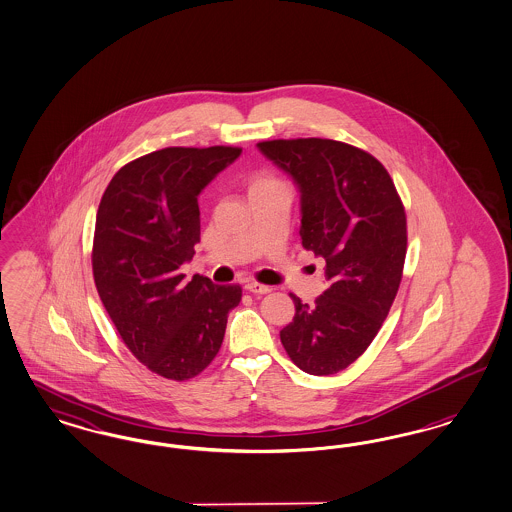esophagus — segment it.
I'll return each mask as SVG.
<instances>
[{
  "label": "esophagus",
  "mask_w": 512,
  "mask_h": 512,
  "mask_svg": "<svg viewBox=\"0 0 512 512\" xmlns=\"http://www.w3.org/2000/svg\"><path fill=\"white\" fill-rule=\"evenodd\" d=\"M245 288H247L248 292H252V294H269L271 292L269 286L260 283H248L245 284Z\"/></svg>",
  "instance_id": "obj_1"
}]
</instances>
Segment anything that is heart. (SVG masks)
I'll use <instances>...</instances> for the list:
<instances>
[{
    "instance_id": "b5f03b06",
    "label": "heart",
    "mask_w": 512,
    "mask_h": 512,
    "mask_svg": "<svg viewBox=\"0 0 512 512\" xmlns=\"http://www.w3.org/2000/svg\"><path fill=\"white\" fill-rule=\"evenodd\" d=\"M279 188H286L281 178H277L271 172L258 171L250 176L248 195H256V193H262V191L279 190Z\"/></svg>"
}]
</instances>
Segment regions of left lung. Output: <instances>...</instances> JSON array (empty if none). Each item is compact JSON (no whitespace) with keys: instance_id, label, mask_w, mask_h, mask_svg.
Returning <instances> with one entry per match:
<instances>
[{"instance_id":"obj_1","label":"left lung","mask_w":512,"mask_h":512,"mask_svg":"<svg viewBox=\"0 0 512 512\" xmlns=\"http://www.w3.org/2000/svg\"><path fill=\"white\" fill-rule=\"evenodd\" d=\"M302 191V245L326 260L328 288L281 330L290 360L330 376L359 359L395 302L408 245L406 212L393 178L370 155L328 138L258 142Z\"/></svg>"}]
</instances>
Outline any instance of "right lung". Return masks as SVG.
I'll use <instances>...</instances> for the list:
<instances>
[{
    "mask_svg": "<svg viewBox=\"0 0 512 512\" xmlns=\"http://www.w3.org/2000/svg\"><path fill=\"white\" fill-rule=\"evenodd\" d=\"M241 148L172 146L115 172L96 212L93 277L123 343L153 374L186 381L218 355L239 284L184 281L201 239L197 195Z\"/></svg>",
    "mask_w": 512,
    "mask_h": 512,
    "instance_id": "1",
    "label": "right lung"
}]
</instances>
